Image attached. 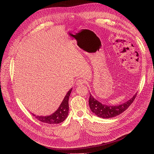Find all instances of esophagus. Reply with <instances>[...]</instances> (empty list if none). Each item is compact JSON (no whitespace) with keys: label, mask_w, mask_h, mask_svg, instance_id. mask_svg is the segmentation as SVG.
Listing matches in <instances>:
<instances>
[{"label":"esophagus","mask_w":154,"mask_h":154,"mask_svg":"<svg viewBox=\"0 0 154 154\" xmlns=\"http://www.w3.org/2000/svg\"><path fill=\"white\" fill-rule=\"evenodd\" d=\"M83 83H84V81H83L82 79H78V80L76 82V84L78 86V85H81L83 84Z\"/></svg>","instance_id":"1"}]
</instances>
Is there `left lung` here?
<instances>
[{"mask_svg": "<svg viewBox=\"0 0 154 154\" xmlns=\"http://www.w3.org/2000/svg\"><path fill=\"white\" fill-rule=\"evenodd\" d=\"M136 95L137 93L132 98L126 101L125 103L118 105L111 106L102 104L100 101L94 98V97L90 94L88 104H89L91 111L97 116L102 118H111L119 115L127 110L128 106L133 103Z\"/></svg>", "mask_w": 154, "mask_h": 154, "instance_id": "left-lung-1", "label": "left lung"}]
</instances>
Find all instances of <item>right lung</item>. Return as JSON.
<instances>
[{
  "label": "right lung",
  "mask_w": 154,
  "mask_h": 154,
  "mask_svg": "<svg viewBox=\"0 0 154 154\" xmlns=\"http://www.w3.org/2000/svg\"><path fill=\"white\" fill-rule=\"evenodd\" d=\"M72 91V88L70 89L67 94L65 96L62 103L60 104L58 109L56 110L54 112L49 116H36L32 114V116H35L36 119L40 121V122L48 123V124H58L63 122L66 119L68 116L69 113V98L71 92Z\"/></svg>",
  "instance_id": "1"
}]
</instances>
